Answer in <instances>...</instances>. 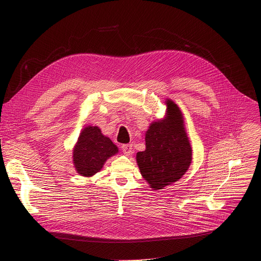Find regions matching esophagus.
<instances>
[{
    "mask_svg": "<svg viewBox=\"0 0 261 261\" xmlns=\"http://www.w3.org/2000/svg\"><path fill=\"white\" fill-rule=\"evenodd\" d=\"M122 151L126 156H129L132 154V144H123L122 146Z\"/></svg>",
    "mask_w": 261,
    "mask_h": 261,
    "instance_id": "1",
    "label": "esophagus"
}]
</instances>
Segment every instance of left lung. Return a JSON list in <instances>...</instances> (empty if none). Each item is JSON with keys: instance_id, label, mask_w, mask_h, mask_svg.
I'll use <instances>...</instances> for the list:
<instances>
[{"instance_id": "obj_1", "label": "left lung", "mask_w": 261, "mask_h": 261, "mask_svg": "<svg viewBox=\"0 0 261 261\" xmlns=\"http://www.w3.org/2000/svg\"><path fill=\"white\" fill-rule=\"evenodd\" d=\"M166 105L165 119L151 124L145 133V151L136 155L140 173L153 190L178 180L192 161V147L181 111L170 99Z\"/></svg>"}]
</instances>
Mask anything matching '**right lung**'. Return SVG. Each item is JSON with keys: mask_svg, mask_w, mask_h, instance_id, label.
<instances>
[{"mask_svg": "<svg viewBox=\"0 0 261 261\" xmlns=\"http://www.w3.org/2000/svg\"><path fill=\"white\" fill-rule=\"evenodd\" d=\"M118 152V146L104 136L97 126H88L82 131L73 148V163L81 175L92 176Z\"/></svg>", "mask_w": 261, "mask_h": 261, "instance_id": "right-lung-1", "label": "right lung"}]
</instances>
